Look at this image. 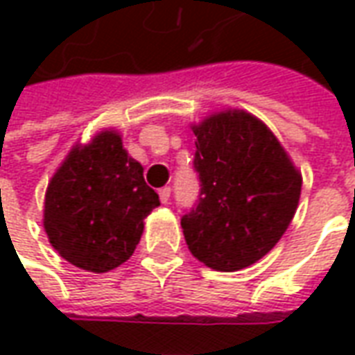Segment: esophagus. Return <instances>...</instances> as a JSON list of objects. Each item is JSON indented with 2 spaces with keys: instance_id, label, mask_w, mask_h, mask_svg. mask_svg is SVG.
<instances>
[{
  "instance_id": "esophagus-1",
  "label": "esophagus",
  "mask_w": 355,
  "mask_h": 355,
  "mask_svg": "<svg viewBox=\"0 0 355 355\" xmlns=\"http://www.w3.org/2000/svg\"><path fill=\"white\" fill-rule=\"evenodd\" d=\"M169 198H171V188L169 186H163L162 190H159V200H162V203H169Z\"/></svg>"
}]
</instances>
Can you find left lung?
Returning a JSON list of instances; mask_svg holds the SVG:
<instances>
[{
    "label": "left lung",
    "instance_id": "obj_1",
    "mask_svg": "<svg viewBox=\"0 0 355 355\" xmlns=\"http://www.w3.org/2000/svg\"><path fill=\"white\" fill-rule=\"evenodd\" d=\"M200 198L182 218L190 253L218 272L261 261L295 216L302 177L274 132L243 110L193 125Z\"/></svg>",
    "mask_w": 355,
    "mask_h": 355
}]
</instances>
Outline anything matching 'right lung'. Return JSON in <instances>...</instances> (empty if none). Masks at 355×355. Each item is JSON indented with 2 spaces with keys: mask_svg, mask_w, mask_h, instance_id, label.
I'll return each instance as SVG.
<instances>
[{
  "mask_svg": "<svg viewBox=\"0 0 355 355\" xmlns=\"http://www.w3.org/2000/svg\"><path fill=\"white\" fill-rule=\"evenodd\" d=\"M142 173L116 131L73 148L51 178L43 211L51 245L62 259L102 274L135 253L144 218L159 205Z\"/></svg>",
  "mask_w": 355,
  "mask_h": 355,
  "instance_id": "right-lung-1",
  "label": "right lung"
}]
</instances>
